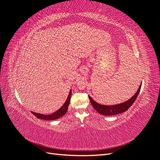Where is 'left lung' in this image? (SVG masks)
Masks as SVG:
<instances>
[{"instance_id":"left-lung-1","label":"left lung","mask_w":160,"mask_h":160,"mask_svg":"<svg viewBox=\"0 0 160 160\" xmlns=\"http://www.w3.org/2000/svg\"><path fill=\"white\" fill-rule=\"evenodd\" d=\"M142 84H140L139 89H138L135 95L131 98L129 100L125 101L123 103L117 104V105H104L99 104L95 101L93 99H92L90 96H89V100L91 101V103L93 106V108L98 111L99 114H101L103 115H117L119 113H122L124 111H126L132 104L134 103L135 99H137V97L140 91V89H141Z\"/></svg>"}]
</instances>
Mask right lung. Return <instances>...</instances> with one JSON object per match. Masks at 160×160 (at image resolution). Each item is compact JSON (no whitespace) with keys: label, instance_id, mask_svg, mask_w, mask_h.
<instances>
[{"label":"right lung","instance_id":"obj_1","mask_svg":"<svg viewBox=\"0 0 160 160\" xmlns=\"http://www.w3.org/2000/svg\"><path fill=\"white\" fill-rule=\"evenodd\" d=\"M71 90H70L69 93L68 97H67V100L65 101V103L62 105V107L58 109L57 111H56L55 112H54L52 114L50 115H43V114H41L38 113H35L33 112V111H31V113L36 116V117L38 119H45V120H54V119H59V118L63 116L67 111V109H68V107L70 103V99H71Z\"/></svg>","mask_w":160,"mask_h":160}]
</instances>
